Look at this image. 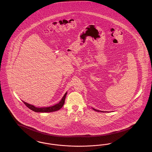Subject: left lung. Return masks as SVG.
Instances as JSON below:
<instances>
[{
    "mask_svg": "<svg viewBox=\"0 0 152 152\" xmlns=\"http://www.w3.org/2000/svg\"><path fill=\"white\" fill-rule=\"evenodd\" d=\"M92 109L95 110V111H97V112H106V111H101V110H97V109H96L92 108Z\"/></svg>",
    "mask_w": 152,
    "mask_h": 152,
    "instance_id": "1",
    "label": "left lung"
}]
</instances>
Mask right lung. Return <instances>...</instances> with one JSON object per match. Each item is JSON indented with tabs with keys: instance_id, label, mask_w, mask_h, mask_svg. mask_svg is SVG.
<instances>
[{
	"instance_id": "add662e5",
	"label": "right lung",
	"mask_w": 152,
	"mask_h": 152,
	"mask_svg": "<svg viewBox=\"0 0 152 152\" xmlns=\"http://www.w3.org/2000/svg\"><path fill=\"white\" fill-rule=\"evenodd\" d=\"M67 94V92L65 93L64 95L63 96V97H62V99H61V100L59 101V102H58V104L51 106V107H36L35 106L31 105L30 104H28L25 101H23V103L28 108L31 109L32 110L35 112H41V113H44V112H55V111H57L58 110L60 109L63 107V106L65 102V97Z\"/></svg>"
}]
</instances>
